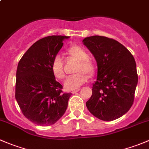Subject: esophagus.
<instances>
[{"label": "esophagus", "instance_id": "esophagus-1", "mask_svg": "<svg viewBox=\"0 0 149 149\" xmlns=\"http://www.w3.org/2000/svg\"><path fill=\"white\" fill-rule=\"evenodd\" d=\"M79 90H80V89H76V90H73V91H72L71 92L73 93V94H75V93H77L78 91H79Z\"/></svg>", "mask_w": 149, "mask_h": 149}]
</instances>
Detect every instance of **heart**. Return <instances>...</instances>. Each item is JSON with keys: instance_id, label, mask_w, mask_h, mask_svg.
Masks as SVG:
<instances>
[{"instance_id": "b5f03b06", "label": "heart", "mask_w": 149, "mask_h": 149, "mask_svg": "<svg viewBox=\"0 0 149 149\" xmlns=\"http://www.w3.org/2000/svg\"><path fill=\"white\" fill-rule=\"evenodd\" d=\"M68 54L72 58L79 61V63L76 65V74L70 76L65 79L64 86L68 91H73L79 87L88 80V73L89 76H92L95 73L96 66L94 63L88 58V53L83 47L78 45L70 47L68 49ZM52 73L55 78L63 79L65 77V70L61 58L59 56L55 57L52 63Z\"/></svg>"}]
</instances>
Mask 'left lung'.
<instances>
[{"label":"left lung","instance_id":"obj_1","mask_svg":"<svg viewBox=\"0 0 149 149\" xmlns=\"http://www.w3.org/2000/svg\"><path fill=\"white\" fill-rule=\"evenodd\" d=\"M83 44L97 61V81L87 109L104 121L120 118L130 109L138 84L136 63L130 51L119 42L102 36H91Z\"/></svg>","mask_w":149,"mask_h":149}]
</instances>
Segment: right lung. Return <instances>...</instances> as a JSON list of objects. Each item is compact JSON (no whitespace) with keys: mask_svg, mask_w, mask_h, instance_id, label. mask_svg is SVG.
I'll use <instances>...</instances> for the list:
<instances>
[{"mask_svg":"<svg viewBox=\"0 0 149 149\" xmlns=\"http://www.w3.org/2000/svg\"><path fill=\"white\" fill-rule=\"evenodd\" d=\"M70 37L49 36L32 45L21 58L16 70L15 97L23 115L41 126L53 125L62 118L71 93H63L55 80L52 63Z\"/></svg>","mask_w":149,"mask_h":149,"instance_id":"add662e5","label":"right lung"}]
</instances>
